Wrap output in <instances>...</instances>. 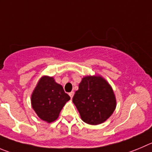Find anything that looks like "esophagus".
<instances>
[{
  "label": "esophagus",
  "mask_w": 152,
  "mask_h": 152,
  "mask_svg": "<svg viewBox=\"0 0 152 152\" xmlns=\"http://www.w3.org/2000/svg\"><path fill=\"white\" fill-rule=\"evenodd\" d=\"M69 97H70V98H73V95H74V92L73 91H72V92H70V93L69 94Z\"/></svg>",
  "instance_id": "obj_1"
}]
</instances>
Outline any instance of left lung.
<instances>
[{
    "label": "left lung",
    "mask_w": 152,
    "mask_h": 152,
    "mask_svg": "<svg viewBox=\"0 0 152 152\" xmlns=\"http://www.w3.org/2000/svg\"><path fill=\"white\" fill-rule=\"evenodd\" d=\"M73 102L84 122L97 125L106 121L116 108L113 88L101 76H86L75 92Z\"/></svg>",
    "instance_id": "left-lung-1"
}]
</instances>
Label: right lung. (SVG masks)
<instances>
[{"instance_id": "right-lung-1", "label": "right lung", "mask_w": 152, "mask_h": 152, "mask_svg": "<svg viewBox=\"0 0 152 152\" xmlns=\"http://www.w3.org/2000/svg\"><path fill=\"white\" fill-rule=\"evenodd\" d=\"M70 97L63 87L52 76H43L39 79L31 94V106L38 117L47 123L58 118L66 103Z\"/></svg>"}]
</instances>
